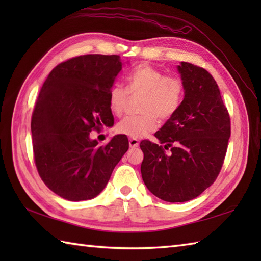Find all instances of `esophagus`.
<instances>
[{
    "mask_svg": "<svg viewBox=\"0 0 261 261\" xmlns=\"http://www.w3.org/2000/svg\"><path fill=\"white\" fill-rule=\"evenodd\" d=\"M129 145L131 148H136L139 146V140L138 139H135V138H130L129 139Z\"/></svg>",
    "mask_w": 261,
    "mask_h": 261,
    "instance_id": "obj_1",
    "label": "esophagus"
}]
</instances>
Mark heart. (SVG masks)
<instances>
[{
    "instance_id": "obj_1",
    "label": "heart",
    "mask_w": 261,
    "mask_h": 261,
    "mask_svg": "<svg viewBox=\"0 0 261 261\" xmlns=\"http://www.w3.org/2000/svg\"><path fill=\"white\" fill-rule=\"evenodd\" d=\"M127 90L114 84L109 92V107L116 115L125 112L129 94L140 95V114L126 116L116 125L119 134L130 138H141L157 126V118L167 121L179 110L185 94L184 83L177 76L166 75L164 71L148 64H140L126 77Z\"/></svg>"
}]
</instances>
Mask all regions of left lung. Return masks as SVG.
Returning a JSON list of instances; mask_svg holds the SVG:
<instances>
[{
  "instance_id": "obj_1",
  "label": "left lung",
  "mask_w": 261,
  "mask_h": 261,
  "mask_svg": "<svg viewBox=\"0 0 261 261\" xmlns=\"http://www.w3.org/2000/svg\"><path fill=\"white\" fill-rule=\"evenodd\" d=\"M185 96L177 113L154 134L165 147L142 140L141 175L153 195L187 202L213 184L222 168L231 135L228 109L207 70L181 62ZM171 148L169 154L164 150Z\"/></svg>"
}]
</instances>
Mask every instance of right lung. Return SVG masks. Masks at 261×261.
Wrapping results in <instances>:
<instances>
[{"instance_id": "obj_1", "label": "right lung", "mask_w": 261, "mask_h": 261, "mask_svg": "<svg viewBox=\"0 0 261 261\" xmlns=\"http://www.w3.org/2000/svg\"><path fill=\"white\" fill-rule=\"evenodd\" d=\"M122 68L118 55H84L58 64L39 93L31 118L33 159L42 181L68 201H86L107 186L129 149L124 135L98 146L90 134L113 125L109 92Z\"/></svg>"}]
</instances>
